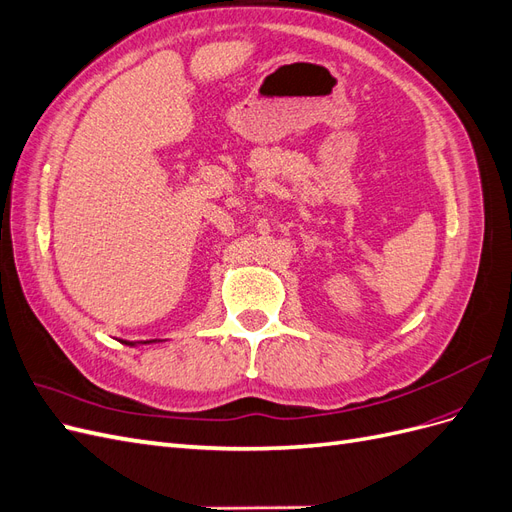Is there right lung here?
<instances>
[{
    "instance_id": "right-lung-1",
    "label": "right lung",
    "mask_w": 512,
    "mask_h": 512,
    "mask_svg": "<svg viewBox=\"0 0 512 512\" xmlns=\"http://www.w3.org/2000/svg\"><path fill=\"white\" fill-rule=\"evenodd\" d=\"M156 342V339H149V342H121V344H128V346H136V344H151Z\"/></svg>"
}]
</instances>
